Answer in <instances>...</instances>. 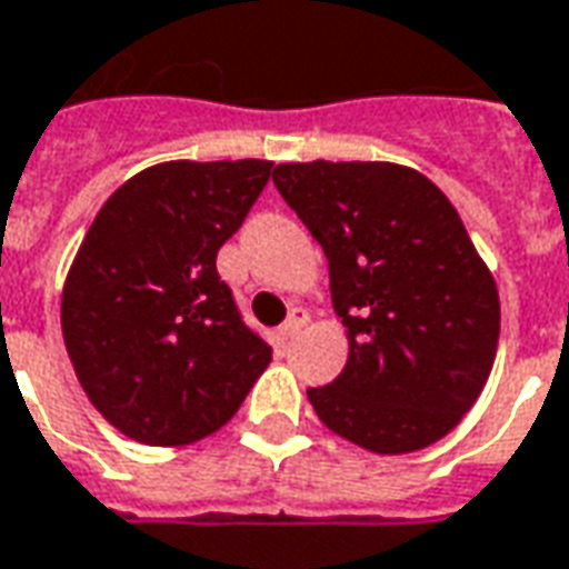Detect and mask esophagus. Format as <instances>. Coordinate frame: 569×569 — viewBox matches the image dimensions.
Returning a JSON list of instances; mask_svg holds the SVG:
<instances>
[{
	"mask_svg": "<svg viewBox=\"0 0 569 569\" xmlns=\"http://www.w3.org/2000/svg\"><path fill=\"white\" fill-rule=\"evenodd\" d=\"M305 326H308V311L305 308H292L289 317L283 320V326H280V332H283V339H296Z\"/></svg>",
	"mask_w": 569,
	"mask_h": 569,
	"instance_id": "34e87169",
	"label": "esophagus"
}]
</instances>
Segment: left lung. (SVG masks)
<instances>
[{
    "mask_svg": "<svg viewBox=\"0 0 569 569\" xmlns=\"http://www.w3.org/2000/svg\"><path fill=\"white\" fill-rule=\"evenodd\" d=\"M273 184L329 261L348 363L308 388L320 422L372 452L450 435L487 385L499 292L452 202L395 162H283Z\"/></svg>",
    "mask_w": 569,
    "mask_h": 569,
    "instance_id": "1",
    "label": "left lung"
}]
</instances>
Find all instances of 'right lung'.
<instances>
[{"mask_svg": "<svg viewBox=\"0 0 569 569\" xmlns=\"http://www.w3.org/2000/svg\"><path fill=\"white\" fill-rule=\"evenodd\" d=\"M273 162H162L129 178L91 221L61 298L67 353L107 422L181 447L233 419L271 363L218 277V249Z\"/></svg>", "mask_w": 569, "mask_h": 569, "instance_id": "1", "label": "right lung"}]
</instances>
